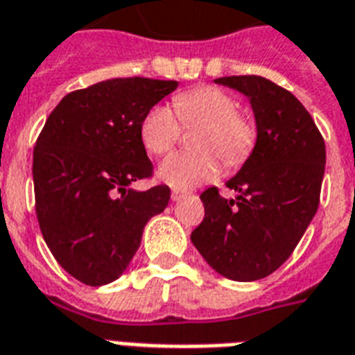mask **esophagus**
<instances>
[{"mask_svg":"<svg viewBox=\"0 0 355 355\" xmlns=\"http://www.w3.org/2000/svg\"><path fill=\"white\" fill-rule=\"evenodd\" d=\"M182 197H186V191H180V189H173L171 191L173 201H180Z\"/></svg>","mask_w":355,"mask_h":355,"instance_id":"1","label":"esophagus"}]
</instances>
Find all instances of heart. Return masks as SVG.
<instances>
[{
	"mask_svg": "<svg viewBox=\"0 0 355 355\" xmlns=\"http://www.w3.org/2000/svg\"><path fill=\"white\" fill-rule=\"evenodd\" d=\"M173 107L186 126L201 124L193 145L197 153H177L158 167V178L175 189H191L220 175L221 162L238 166L253 148L255 128L238 113L236 100L218 87H199L177 94ZM171 107L153 105L141 124L139 137L147 153L164 156L175 147L180 135V124Z\"/></svg>",
	"mask_w": 355,
	"mask_h": 355,
	"instance_id": "1",
	"label": "heart"
}]
</instances>
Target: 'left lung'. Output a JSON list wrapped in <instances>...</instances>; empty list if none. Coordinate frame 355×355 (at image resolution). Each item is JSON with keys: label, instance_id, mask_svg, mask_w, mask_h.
Returning <instances> with one entry per match:
<instances>
[{"label": "left lung", "instance_id": "8db88e82", "mask_svg": "<svg viewBox=\"0 0 355 355\" xmlns=\"http://www.w3.org/2000/svg\"><path fill=\"white\" fill-rule=\"evenodd\" d=\"M216 83L242 93L255 115V147L227 180L236 191L225 199L216 188L201 193L205 218L191 242L220 275L257 281L292 255L315 218L326 145L302 102L261 76H227Z\"/></svg>", "mask_w": 355, "mask_h": 355}]
</instances>
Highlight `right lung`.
<instances>
[{
    "label": "right lung",
    "instance_id": "1",
    "mask_svg": "<svg viewBox=\"0 0 355 355\" xmlns=\"http://www.w3.org/2000/svg\"><path fill=\"white\" fill-rule=\"evenodd\" d=\"M178 81L115 78L67 94L33 150L40 231L55 261L81 283L119 279L139 250L147 221L166 210L171 189L132 188L153 164L139 137L145 113Z\"/></svg>",
    "mask_w": 355,
    "mask_h": 355
}]
</instances>
